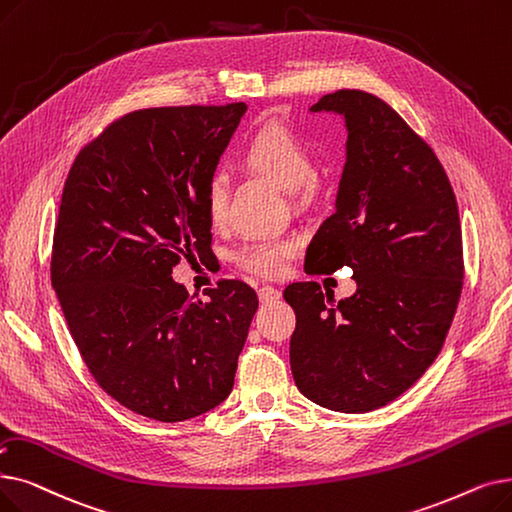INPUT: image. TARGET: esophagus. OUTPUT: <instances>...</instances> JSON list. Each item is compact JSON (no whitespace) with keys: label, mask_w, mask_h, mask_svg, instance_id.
I'll use <instances>...</instances> for the list:
<instances>
[{"label":"esophagus","mask_w":512,"mask_h":512,"mask_svg":"<svg viewBox=\"0 0 512 512\" xmlns=\"http://www.w3.org/2000/svg\"><path fill=\"white\" fill-rule=\"evenodd\" d=\"M257 295H259L261 303H274V301L280 299V291L274 286H261Z\"/></svg>","instance_id":"34e87169"}]
</instances>
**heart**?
Segmentation results:
<instances>
[{"mask_svg":"<svg viewBox=\"0 0 512 512\" xmlns=\"http://www.w3.org/2000/svg\"><path fill=\"white\" fill-rule=\"evenodd\" d=\"M242 163L272 177L288 192H307L314 186L316 161L309 144L284 125H263L242 148ZM228 180L224 173H213L205 188L207 217L213 226H224L228 219ZM299 251V240L291 236H263L249 240L234 253L236 263L251 274L278 278Z\"/></svg>","mask_w":512,"mask_h":512,"instance_id":"b5f03b06","label":"heart"}]
</instances>
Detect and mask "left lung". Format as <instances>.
<instances>
[{"mask_svg": "<svg viewBox=\"0 0 512 512\" xmlns=\"http://www.w3.org/2000/svg\"><path fill=\"white\" fill-rule=\"evenodd\" d=\"M309 110L343 117L347 157L305 272L347 265L358 291L337 303L318 282L286 286L291 370L314 404L360 414L410 389L446 341L462 291L458 205L435 152L381 98L339 90Z\"/></svg>", "mask_w": 512, "mask_h": 512, "instance_id": "obj_1", "label": "left lung"}]
</instances>
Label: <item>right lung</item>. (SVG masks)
I'll return each mask as SVG.
<instances>
[{
	"instance_id": "add662e5",
	"label": "right lung",
	"mask_w": 512,
	"mask_h": 512,
	"mask_svg": "<svg viewBox=\"0 0 512 512\" xmlns=\"http://www.w3.org/2000/svg\"><path fill=\"white\" fill-rule=\"evenodd\" d=\"M244 113V102L133 110L77 154L62 190V314L96 383L152 420L224 402L259 305L240 280L201 301L171 278L182 257L211 251L205 188Z\"/></svg>"
}]
</instances>
